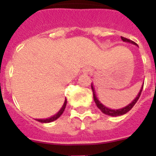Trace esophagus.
<instances>
[{
  "label": "esophagus",
  "instance_id": "1",
  "mask_svg": "<svg viewBox=\"0 0 156 156\" xmlns=\"http://www.w3.org/2000/svg\"><path fill=\"white\" fill-rule=\"evenodd\" d=\"M89 72H90V69H89L88 68H86L85 69H84V73H89Z\"/></svg>",
  "mask_w": 156,
  "mask_h": 156
}]
</instances>
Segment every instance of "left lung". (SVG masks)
Returning <instances> with one entry per match:
<instances>
[{
	"label": "left lung",
	"mask_w": 156,
	"mask_h": 156,
	"mask_svg": "<svg viewBox=\"0 0 156 156\" xmlns=\"http://www.w3.org/2000/svg\"><path fill=\"white\" fill-rule=\"evenodd\" d=\"M121 40L123 42H126V43H129V44H134V45H138L136 44L135 42H133L132 40H129V39H126L125 37H122L121 36ZM143 85L141 88V90H139V92H138V95L136 96V98L134 100L132 101L129 104H128L127 106L124 107L122 108H119V109H112V108H109L108 107H106L105 105L102 104V103L100 102V100H98L97 96H96V94H95V88H94V86H93V83H91V89H92V92H93V98H94V100H95V103L96 104L97 107L99 108L101 110L103 113L106 114V115H108V116H121V115H124V114L127 113L129 110H130L133 106H134V104L137 103V101L138 100L139 97H140L141 95V93H142V90H143Z\"/></svg>",
	"instance_id": "obj_1"
}]
</instances>
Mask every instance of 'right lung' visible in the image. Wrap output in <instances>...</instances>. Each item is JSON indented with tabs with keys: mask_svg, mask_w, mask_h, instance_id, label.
<instances>
[{
	"mask_svg": "<svg viewBox=\"0 0 156 156\" xmlns=\"http://www.w3.org/2000/svg\"><path fill=\"white\" fill-rule=\"evenodd\" d=\"M66 104H67V100L66 99V100H65V103H64L63 106H62V108H61V109H60V111L57 112L56 114H55L54 116H51L50 118H48V119H37L36 121H39V122H41V123H49V122H52V121H56V119H58L60 116H61V114L63 113V112L65 111V108H66Z\"/></svg>",
	"mask_w": 156,
	"mask_h": 156,
	"instance_id": "add662e5",
	"label": "right lung"
}]
</instances>
